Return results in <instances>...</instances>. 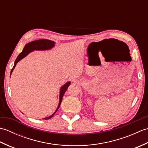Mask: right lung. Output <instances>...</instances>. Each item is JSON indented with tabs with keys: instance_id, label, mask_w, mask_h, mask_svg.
Returning <instances> with one entry per match:
<instances>
[{
	"instance_id": "1",
	"label": "right lung",
	"mask_w": 148,
	"mask_h": 148,
	"mask_svg": "<svg viewBox=\"0 0 148 148\" xmlns=\"http://www.w3.org/2000/svg\"><path fill=\"white\" fill-rule=\"evenodd\" d=\"M54 46H55V42L48 39H39L37 40H34V41H32L27 44V45L25 46L23 51H22L21 53H20V55L18 56V57L16 58V60L14 62V65L13 66V67H12V69H11V75L12 72L14 70L15 66L16 65L17 63L20 60H21V59H23L24 57H25V56L30 52L35 51V50H41V51L42 50H48V49H51ZM11 75H10V77H11ZM70 84H71V82L70 81H69V82L65 83L64 85H63L61 87L60 90V100H59V103H58L57 109H56L55 112L53 113L51 116H49V117L45 118L44 119H50L53 117V115H54L56 113V112L58 111V108H60V106L61 104L63 96H64L65 92L67 91L68 87Z\"/></svg>"
}]
</instances>
